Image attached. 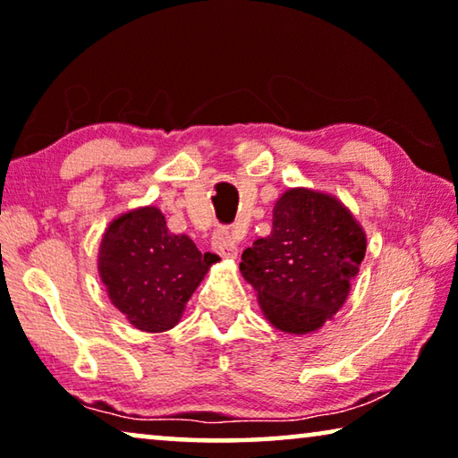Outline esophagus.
Wrapping results in <instances>:
<instances>
[{"instance_id":"esophagus-1","label":"esophagus","mask_w":458,"mask_h":458,"mask_svg":"<svg viewBox=\"0 0 458 458\" xmlns=\"http://www.w3.org/2000/svg\"><path fill=\"white\" fill-rule=\"evenodd\" d=\"M213 250L223 258H237V235L231 229H216L213 235Z\"/></svg>"}]
</instances>
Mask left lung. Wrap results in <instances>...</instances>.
Listing matches in <instances>:
<instances>
[{
    "mask_svg": "<svg viewBox=\"0 0 458 458\" xmlns=\"http://www.w3.org/2000/svg\"><path fill=\"white\" fill-rule=\"evenodd\" d=\"M367 251V235L335 196L291 188L274 205L272 231L242 253L243 278L274 327L319 329L340 311Z\"/></svg>",
    "mask_w": 458,
    "mask_h": 458,
    "instance_id": "1",
    "label": "left lung"
}]
</instances>
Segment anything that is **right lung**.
Instances as JSON below:
<instances>
[{
    "label": "right lung",
    "instance_id": "1",
    "mask_svg": "<svg viewBox=\"0 0 458 458\" xmlns=\"http://www.w3.org/2000/svg\"><path fill=\"white\" fill-rule=\"evenodd\" d=\"M219 256L200 253L188 235H174L156 207L129 210L108 225L98 272L108 297L140 332H165Z\"/></svg>",
    "mask_w": 458,
    "mask_h": 458
}]
</instances>
